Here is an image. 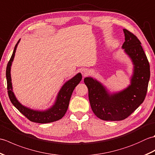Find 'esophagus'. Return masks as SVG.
I'll return each mask as SVG.
<instances>
[{"instance_id":"1","label":"esophagus","mask_w":155,"mask_h":155,"mask_svg":"<svg viewBox=\"0 0 155 155\" xmlns=\"http://www.w3.org/2000/svg\"><path fill=\"white\" fill-rule=\"evenodd\" d=\"M81 73H82V74H83V77H85L88 74H89V71H88L87 68H83L81 71Z\"/></svg>"}]
</instances>
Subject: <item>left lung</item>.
Returning a JSON list of instances; mask_svg holds the SVG:
<instances>
[{"label": "left lung", "mask_w": 155, "mask_h": 155, "mask_svg": "<svg viewBox=\"0 0 155 155\" xmlns=\"http://www.w3.org/2000/svg\"><path fill=\"white\" fill-rule=\"evenodd\" d=\"M125 41L122 48L133 64L130 84L124 90L110 93L104 85L92 77L84 78L88 90V98L92 110L103 120L117 121L127 118L145 98L150 79V65L135 35L123 29Z\"/></svg>", "instance_id": "8db88e82"}]
</instances>
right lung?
<instances>
[{
    "label": "right lung",
    "mask_w": 155,
    "mask_h": 155,
    "mask_svg": "<svg viewBox=\"0 0 155 155\" xmlns=\"http://www.w3.org/2000/svg\"><path fill=\"white\" fill-rule=\"evenodd\" d=\"M19 42L20 39L15 45L11 59L8 61L7 67H6V81H7V90L10 100H11L12 104L23 115H25L29 120L34 122V123H48L60 120L61 118L64 117L68 109L69 101H70L72 93L74 88L82 80L81 73L79 72L77 75H75L74 77H72L71 79L66 82L61 88V90L59 91L54 104L48 109L45 110H37L23 106L16 99L15 95L13 93L11 77L12 62L13 59H14L16 47H17Z\"/></svg>",
    "instance_id": "right-lung-1"
}]
</instances>
